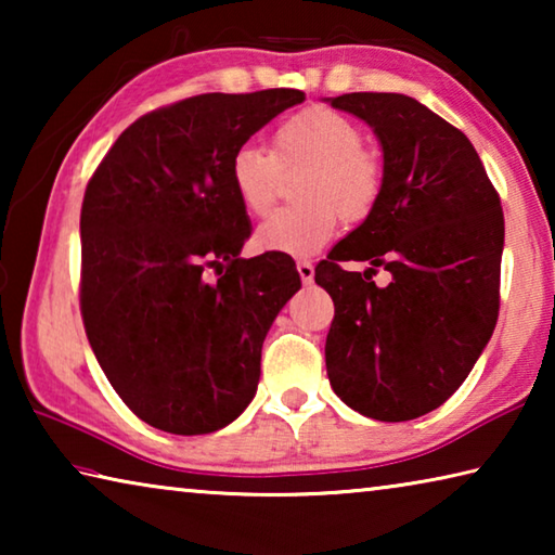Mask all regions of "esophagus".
Returning <instances> with one entry per match:
<instances>
[{
  "label": "esophagus",
  "instance_id": "esophagus-1",
  "mask_svg": "<svg viewBox=\"0 0 555 555\" xmlns=\"http://www.w3.org/2000/svg\"><path fill=\"white\" fill-rule=\"evenodd\" d=\"M296 269H298V276H300V281H304V284H311L313 276H315V269H313L311 261L300 259L298 264H296Z\"/></svg>",
  "mask_w": 555,
  "mask_h": 555
}]
</instances>
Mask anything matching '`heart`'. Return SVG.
Masks as SVG:
<instances>
[{"instance_id": "obj_1", "label": "heart", "mask_w": 555, "mask_h": 555, "mask_svg": "<svg viewBox=\"0 0 555 555\" xmlns=\"http://www.w3.org/2000/svg\"><path fill=\"white\" fill-rule=\"evenodd\" d=\"M308 168L300 178V208L276 210L259 224L257 247L271 255L311 257L340 228V215L357 222L372 212L382 193V166L364 149L360 125L327 107H308L274 131V154L244 144L230 162V185L251 215L269 212L284 171Z\"/></svg>"}]
</instances>
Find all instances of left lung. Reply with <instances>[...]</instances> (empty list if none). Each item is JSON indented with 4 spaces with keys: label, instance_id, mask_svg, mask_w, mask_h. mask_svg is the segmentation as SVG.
<instances>
[{
    "label": "left lung",
    "instance_id": "left-lung-1",
    "mask_svg": "<svg viewBox=\"0 0 555 555\" xmlns=\"http://www.w3.org/2000/svg\"><path fill=\"white\" fill-rule=\"evenodd\" d=\"M370 125L382 193L360 228L315 267L335 318L325 340L333 391L377 421L438 409L467 379L500 311L504 215L475 146L399 92L325 98ZM340 260H367L345 272ZM390 271L387 287L371 281Z\"/></svg>",
    "mask_w": 555,
    "mask_h": 555
}]
</instances>
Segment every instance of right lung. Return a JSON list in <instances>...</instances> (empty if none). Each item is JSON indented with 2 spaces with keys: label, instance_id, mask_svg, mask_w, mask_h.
<instances>
[{
  "label": "right lung",
  "instance_id": "right-lung-1",
  "mask_svg": "<svg viewBox=\"0 0 555 555\" xmlns=\"http://www.w3.org/2000/svg\"><path fill=\"white\" fill-rule=\"evenodd\" d=\"M304 100L288 88L181 100L121 131L90 178L82 323L105 377L149 426L212 434L255 399L261 345L300 276L286 255L240 257L251 222L230 162Z\"/></svg>",
  "mask_w": 555,
  "mask_h": 555
}]
</instances>
